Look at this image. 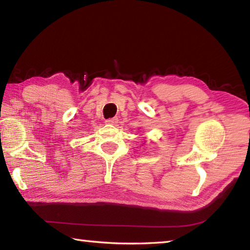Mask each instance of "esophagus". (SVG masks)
I'll list each match as a JSON object with an SVG mask.
<instances>
[{
	"instance_id": "34e87169",
	"label": "esophagus",
	"mask_w": 250,
	"mask_h": 250,
	"mask_svg": "<svg viewBox=\"0 0 250 250\" xmlns=\"http://www.w3.org/2000/svg\"><path fill=\"white\" fill-rule=\"evenodd\" d=\"M117 122H118L117 117H113V118H108V120H106V123L110 125H115V124H117Z\"/></svg>"
}]
</instances>
